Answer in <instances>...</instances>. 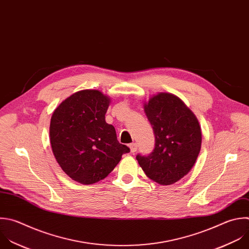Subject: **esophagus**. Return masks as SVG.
Returning <instances> with one entry per match:
<instances>
[{
  "mask_svg": "<svg viewBox=\"0 0 249 249\" xmlns=\"http://www.w3.org/2000/svg\"><path fill=\"white\" fill-rule=\"evenodd\" d=\"M129 147H130V150L131 152H136L137 151V148H138V145L136 142H132L129 144Z\"/></svg>",
  "mask_w": 249,
  "mask_h": 249,
  "instance_id": "1",
  "label": "esophagus"
}]
</instances>
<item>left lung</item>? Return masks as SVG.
Instances as JSON below:
<instances>
[{"instance_id": "obj_1", "label": "left lung", "mask_w": 249, "mask_h": 249, "mask_svg": "<svg viewBox=\"0 0 249 249\" xmlns=\"http://www.w3.org/2000/svg\"><path fill=\"white\" fill-rule=\"evenodd\" d=\"M155 137L153 150L137 154L145 175L160 185H172L187 175L201 146V130L190 108L176 96L160 93L144 105Z\"/></svg>"}]
</instances>
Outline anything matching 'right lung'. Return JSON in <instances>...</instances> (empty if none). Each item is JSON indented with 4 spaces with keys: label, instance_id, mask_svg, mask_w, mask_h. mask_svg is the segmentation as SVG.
<instances>
[{
    "label": "right lung",
    "instance_id": "obj_1",
    "mask_svg": "<svg viewBox=\"0 0 249 249\" xmlns=\"http://www.w3.org/2000/svg\"><path fill=\"white\" fill-rule=\"evenodd\" d=\"M109 99L97 90L79 91L53 111L50 140L61 169L74 181L90 185L105 179L130 148L118 142L106 122Z\"/></svg>",
    "mask_w": 249,
    "mask_h": 249
}]
</instances>
